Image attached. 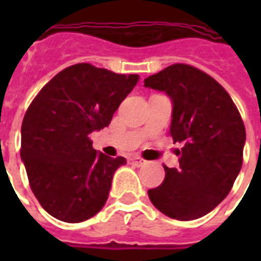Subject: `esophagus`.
Returning <instances> with one entry per match:
<instances>
[{
	"instance_id": "1",
	"label": "esophagus",
	"mask_w": 261,
	"mask_h": 261,
	"mask_svg": "<svg viewBox=\"0 0 261 261\" xmlns=\"http://www.w3.org/2000/svg\"><path fill=\"white\" fill-rule=\"evenodd\" d=\"M128 163L135 165V167H142L143 164H145V160L141 159V157H131V159L128 160Z\"/></svg>"
}]
</instances>
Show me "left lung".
I'll list each match as a JSON object with an SVG mask.
<instances>
[{"mask_svg": "<svg viewBox=\"0 0 261 261\" xmlns=\"http://www.w3.org/2000/svg\"><path fill=\"white\" fill-rule=\"evenodd\" d=\"M145 87L171 97V135L182 143L180 165H164L163 184L147 191L150 202L169 218H200L226 198L241 171L243 119L226 90L190 65L168 66L147 77Z\"/></svg>", "mask_w": 261, "mask_h": 261, "instance_id": "8db88e82", "label": "left lung"}]
</instances>
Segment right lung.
I'll return each mask as SVG.
<instances>
[{
    "label": "right lung",
    "instance_id": "obj_1",
    "mask_svg": "<svg viewBox=\"0 0 261 261\" xmlns=\"http://www.w3.org/2000/svg\"><path fill=\"white\" fill-rule=\"evenodd\" d=\"M138 80L77 63L59 71L28 107L20 155L31 190L54 218L83 222L104 207L126 159L97 153L89 135L110 124Z\"/></svg>",
    "mask_w": 261,
    "mask_h": 261
}]
</instances>
